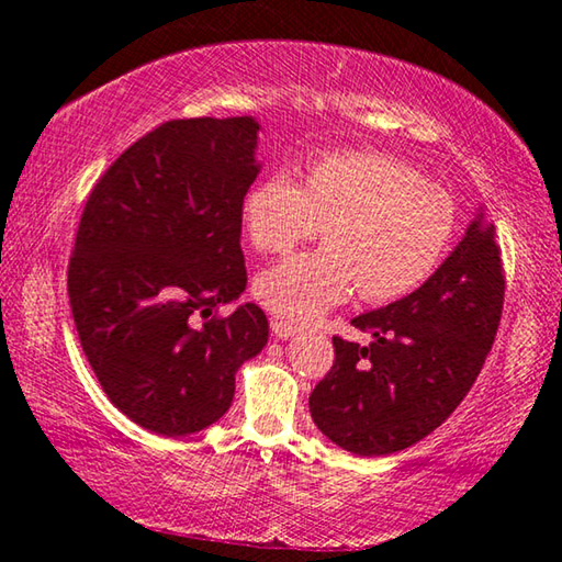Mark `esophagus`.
<instances>
[{"instance_id": "34e87169", "label": "esophagus", "mask_w": 562, "mask_h": 562, "mask_svg": "<svg viewBox=\"0 0 562 562\" xmlns=\"http://www.w3.org/2000/svg\"><path fill=\"white\" fill-rule=\"evenodd\" d=\"M270 329H272V335L280 337V339H288V337L297 335V327L290 325V322L280 319V317H272V319H270Z\"/></svg>"}]
</instances>
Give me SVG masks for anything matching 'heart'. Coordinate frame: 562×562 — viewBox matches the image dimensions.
Returning <instances> with one entry per match:
<instances>
[{
    "label": "heart",
    "mask_w": 562,
    "mask_h": 562,
    "mask_svg": "<svg viewBox=\"0 0 562 562\" xmlns=\"http://www.w3.org/2000/svg\"><path fill=\"white\" fill-rule=\"evenodd\" d=\"M255 250L282 255L325 227V245L292 255L255 280L270 312L310 322L345 302L386 304L416 292L439 270L456 231V203L404 160L339 150L304 168L302 183L268 176L243 198Z\"/></svg>",
    "instance_id": "heart-1"
}]
</instances>
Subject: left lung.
<instances>
[{"mask_svg": "<svg viewBox=\"0 0 562 562\" xmlns=\"http://www.w3.org/2000/svg\"><path fill=\"white\" fill-rule=\"evenodd\" d=\"M506 270L493 225L473 221L459 247L416 292L351 319L367 347L335 341V364L310 394L327 439L357 456L422 441L469 394L496 339Z\"/></svg>", "mask_w": 562, "mask_h": 562, "instance_id": "left-lung-1", "label": "left lung"}]
</instances>
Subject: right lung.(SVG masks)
<instances>
[{"instance_id": "obj_1", "label": "right lung", "mask_w": 562, "mask_h": 562, "mask_svg": "<svg viewBox=\"0 0 562 562\" xmlns=\"http://www.w3.org/2000/svg\"><path fill=\"white\" fill-rule=\"evenodd\" d=\"M258 123L176 119L140 136L91 188L69 258L83 355L111 404L160 436L231 408L235 372L268 341L247 284L243 198Z\"/></svg>"}]
</instances>
